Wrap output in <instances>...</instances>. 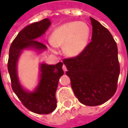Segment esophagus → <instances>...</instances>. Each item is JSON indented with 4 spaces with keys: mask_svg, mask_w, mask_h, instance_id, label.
Returning a JSON list of instances; mask_svg holds the SVG:
<instances>
[{
    "mask_svg": "<svg viewBox=\"0 0 128 128\" xmlns=\"http://www.w3.org/2000/svg\"><path fill=\"white\" fill-rule=\"evenodd\" d=\"M62 69H63V70H64V72H66L67 68H66V66L65 65H63V66H62Z\"/></svg>",
    "mask_w": 128,
    "mask_h": 128,
    "instance_id": "34e87169",
    "label": "esophagus"
}]
</instances>
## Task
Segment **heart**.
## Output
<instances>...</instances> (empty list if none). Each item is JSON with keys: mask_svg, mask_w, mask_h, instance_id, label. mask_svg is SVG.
<instances>
[{"mask_svg": "<svg viewBox=\"0 0 128 128\" xmlns=\"http://www.w3.org/2000/svg\"><path fill=\"white\" fill-rule=\"evenodd\" d=\"M90 27L84 22H69L54 29L50 36L51 50L56 52V46H62L64 53L69 57L80 55L88 44Z\"/></svg>", "mask_w": 128, "mask_h": 128, "instance_id": "obj_1", "label": "heart"}]
</instances>
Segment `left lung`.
Returning <instances> with one entry per match:
<instances>
[{
	"label": "left lung",
	"instance_id": "left-lung-1",
	"mask_svg": "<svg viewBox=\"0 0 128 128\" xmlns=\"http://www.w3.org/2000/svg\"><path fill=\"white\" fill-rule=\"evenodd\" d=\"M92 41L75 58L63 60L75 96L82 104H103L114 94L120 66L118 48L112 34L90 17Z\"/></svg>",
	"mask_w": 128,
	"mask_h": 128
}]
</instances>
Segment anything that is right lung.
I'll return each instance as SVG.
<instances>
[{
  "instance_id": "obj_1",
  "label": "right lung",
  "mask_w": 128,
  "mask_h": 128,
  "mask_svg": "<svg viewBox=\"0 0 128 128\" xmlns=\"http://www.w3.org/2000/svg\"><path fill=\"white\" fill-rule=\"evenodd\" d=\"M50 24V20L45 18L24 27L14 40L9 52L7 68L13 90L27 109L37 114H49L56 108V92L59 80L64 75L63 63L59 62L56 65L45 63L40 64L39 83L32 92L24 90L21 86L17 64L24 50L32 48L42 52L47 48L44 44L36 40L44 34Z\"/></svg>"
}]
</instances>
